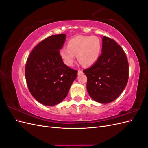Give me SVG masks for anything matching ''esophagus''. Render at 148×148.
Here are the masks:
<instances>
[{"mask_svg": "<svg viewBox=\"0 0 148 148\" xmlns=\"http://www.w3.org/2000/svg\"><path fill=\"white\" fill-rule=\"evenodd\" d=\"M82 73H83V71L82 70H78V75H81Z\"/></svg>", "mask_w": 148, "mask_h": 148, "instance_id": "1", "label": "esophagus"}]
</instances>
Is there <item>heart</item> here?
I'll return each mask as SVG.
<instances>
[{
	"label": "heart",
	"mask_w": 148,
	"mask_h": 148,
	"mask_svg": "<svg viewBox=\"0 0 148 148\" xmlns=\"http://www.w3.org/2000/svg\"><path fill=\"white\" fill-rule=\"evenodd\" d=\"M102 44L96 36H78L71 39L68 47L60 50V56L64 63L69 66H73L77 54L78 60L84 66H91L99 59Z\"/></svg>",
	"instance_id": "heart-1"
}]
</instances>
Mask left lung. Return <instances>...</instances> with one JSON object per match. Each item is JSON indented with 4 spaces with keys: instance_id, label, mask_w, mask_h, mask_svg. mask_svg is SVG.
Listing matches in <instances>:
<instances>
[{
    "instance_id": "1",
    "label": "left lung",
    "mask_w": 148,
    "mask_h": 148,
    "mask_svg": "<svg viewBox=\"0 0 148 148\" xmlns=\"http://www.w3.org/2000/svg\"><path fill=\"white\" fill-rule=\"evenodd\" d=\"M102 53L90 68L83 70L86 75L87 91L92 99L101 104L114 101L126 87L128 62L120 46L114 39L102 37Z\"/></svg>"
}]
</instances>
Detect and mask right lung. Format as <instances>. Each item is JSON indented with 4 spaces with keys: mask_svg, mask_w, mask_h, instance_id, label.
<instances>
[{
    "mask_svg": "<svg viewBox=\"0 0 148 148\" xmlns=\"http://www.w3.org/2000/svg\"><path fill=\"white\" fill-rule=\"evenodd\" d=\"M66 34L51 36L40 42L26 61L25 77L34 99L45 106L59 104L68 95L78 71L64 64L60 56Z\"/></svg>",
    "mask_w": 148,
    "mask_h": 148,
    "instance_id": "1",
    "label": "right lung"
}]
</instances>
